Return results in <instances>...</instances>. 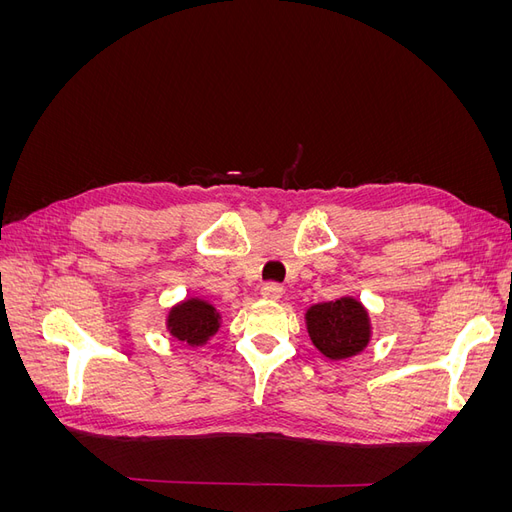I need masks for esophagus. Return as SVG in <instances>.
Listing matches in <instances>:
<instances>
[{
	"mask_svg": "<svg viewBox=\"0 0 512 512\" xmlns=\"http://www.w3.org/2000/svg\"><path fill=\"white\" fill-rule=\"evenodd\" d=\"M282 286L280 284H273V282H269V284H262V288H260V297L262 299H267V301H277L282 297Z\"/></svg>",
	"mask_w": 512,
	"mask_h": 512,
	"instance_id": "34e87169",
	"label": "esophagus"
}]
</instances>
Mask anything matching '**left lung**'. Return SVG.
Instances as JSON below:
<instances>
[{
  "instance_id": "left-lung-1",
  "label": "left lung",
  "mask_w": 512,
  "mask_h": 512,
  "mask_svg": "<svg viewBox=\"0 0 512 512\" xmlns=\"http://www.w3.org/2000/svg\"><path fill=\"white\" fill-rule=\"evenodd\" d=\"M305 327L312 344L331 361L361 354L371 339L369 312L354 297H339L307 307Z\"/></svg>"
}]
</instances>
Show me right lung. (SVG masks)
I'll use <instances>...</instances> for the list:
<instances>
[{
  "mask_svg": "<svg viewBox=\"0 0 512 512\" xmlns=\"http://www.w3.org/2000/svg\"><path fill=\"white\" fill-rule=\"evenodd\" d=\"M222 314L209 301L190 297L168 309L166 331L192 348L205 346L220 331Z\"/></svg>",
  "mask_w": 512,
  "mask_h": 512,
  "instance_id": "add662e5",
  "label": "right lung"
}]
</instances>
